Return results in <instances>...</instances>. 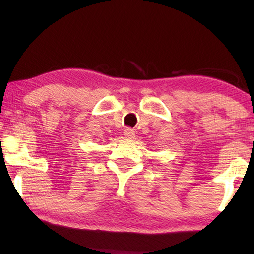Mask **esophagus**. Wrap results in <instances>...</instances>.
I'll return each mask as SVG.
<instances>
[{"label":"esophagus","mask_w":254,"mask_h":254,"mask_svg":"<svg viewBox=\"0 0 254 254\" xmlns=\"http://www.w3.org/2000/svg\"><path fill=\"white\" fill-rule=\"evenodd\" d=\"M124 136L128 137V139H133V137H134V132H133V130H131L130 127H127L126 130H124Z\"/></svg>","instance_id":"esophagus-1"}]
</instances>
